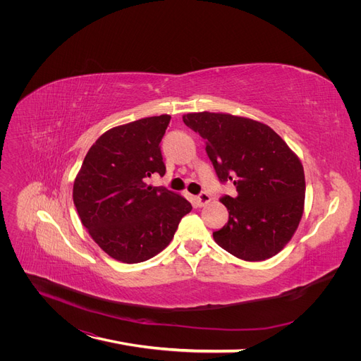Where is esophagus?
<instances>
[{"label": "esophagus", "mask_w": 361, "mask_h": 361, "mask_svg": "<svg viewBox=\"0 0 361 361\" xmlns=\"http://www.w3.org/2000/svg\"><path fill=\"white\" fill-rule=\"evenodd\" d=\"M211 202V196L207 195L206 192H202L197 197H196V204L199 206V207H202V206H204L206 203H209Z\"/></svg>", "instance_id": "34e87169"}]
</instances>
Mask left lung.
I'll return each mask as SVG.
<instances>
[{
    "instance_id": "8db88e82",
    "label": "left lung",
    "mask_w": 361,
    "mask_h": 361,
    "mask_svg": "<svg viewBox=\"0 0 361 361\" xmlns=\"http://www.w3.org/2000/svg\"><path fill=\"white\" fill-rule=\"evenodd\" d=\"M183 121L206 140V154L221 183L237 195L224 196L228 222L214 240L233 256L267 260L294 235L305 211L306 180L298 157L267 124L222 112H192Z\"/></svg>"
}]
</instances>
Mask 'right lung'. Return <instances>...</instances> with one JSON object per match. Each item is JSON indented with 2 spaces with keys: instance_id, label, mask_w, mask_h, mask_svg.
Instances as JSON below:
<instances>
[{
  "instance_id": "1",
  "label": "right lung",
  "mask_w": 361,
  "mask_h": 361,
  "mask_svg": "<svg viewBox=\"0 0 361 361\" xmlns=\"http://www.w3.org/2000/svg\"><path fill=\"white\" fill-rule=\"evenodd\" d=\"M168 114L114 127L92 145L73 185L82 224L99 247L123 263H139L162 252L190 202L146 177L165 174L161 140Z\"/></svg>"
}]
</instances>
